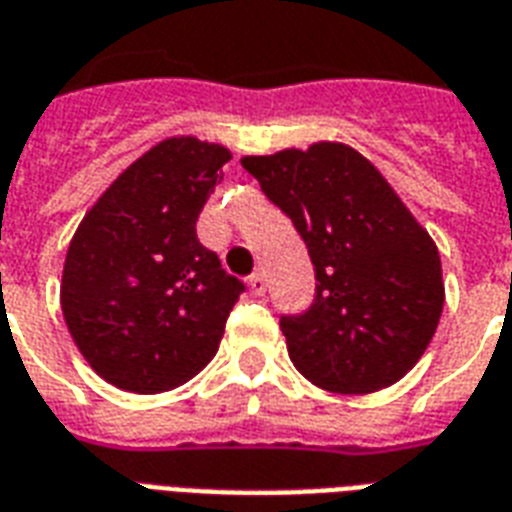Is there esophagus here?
<instances>
[{
  "label": "esophagus",
  "mask_w": 512,
  "mask_h": 512,
  "mask_svg": "<svg viewBox=\"0 0 512 512\" xmlns=\"http://www.w3.org/2000/svg\"><path fill=\"white\" fill-rule=\"evenodd\" d=\"M249 287H252V293H255V295L266 293V287H268L266 274H263V271H255V274L249 276Z\"/></svg>",
  "instance_id": "1"
}]
</instances>
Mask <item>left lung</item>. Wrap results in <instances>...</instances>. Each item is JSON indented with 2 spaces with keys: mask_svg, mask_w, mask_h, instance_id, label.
Returning <instances> with one entry per match:
<instances>
[{
  "mask_svg": "<svg viewBox=\"0 0 512 512\" xmlns=\"http://www.w3.org/2000/svg\"><path fill=\"white\" fill-rule=\"evenodd\" d=\"M293 219L314 266V301L282 314L295 369L333 393L388 388L429 347L445 304L442 263L372 162L344 143L241 160Z\"/></svg>",
  "mask_w": 512,
  "mask_h": 512,
  "instance_id": "1",
  "label": "left lung"
}]
</instances>
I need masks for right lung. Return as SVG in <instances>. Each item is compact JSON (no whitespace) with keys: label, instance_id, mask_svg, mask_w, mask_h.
Returning <instances> with one entry per match:
<instances>
[{"label":"right lung","instance_id":"1","mask_svg":"<svg viewBox=\"0 0 512 512\" xmlns=\"http://www.w3.org/2000/svg\"><path fill=\"white\" fill-rule=\"evenodd\" d=\"M230 151L168 138L102 192L75 230L62 274L64 323L102 380L160 393L206 366L244 282L198 241Z\"/></svg>","mask_w":512,"mask_h":512}]
</instances>
